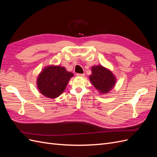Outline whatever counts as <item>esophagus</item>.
<instances>
[{
    "instance_id": "34e87169",
    "label": "esophagus",
    "mask_w": 157,
    "mask_h": 157,
    "mask_svg": "<svg viewBox=\"0 0 157 157\" xmlns=\"http://www.w3.org/2000/svg\"><path fill=\"white\" fill-rule=\"evenodd\" d=\"M77 77H84V74H80V73H77Z\"/></svg>"
}]
</instances>
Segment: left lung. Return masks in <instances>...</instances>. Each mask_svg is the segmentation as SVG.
Segmentation results:
<instances>
[{
	"mask_svg": "<svg viewBox=\"0 0 157 157\" xmlns=\"http://www.w3.org/2000/svg\"><path fill=\"white\" fill-rule=\"evenodd\" d=\"M92 74L89 76L90 82L101 94H108L114 88L117 81L111 71L102 65H94Z\"/></svg>",
	"mask_w": 157,
	"mask_h": 157,
	"instance_id": "8db88e82",
	"label": "left lung"
}]
</instances>
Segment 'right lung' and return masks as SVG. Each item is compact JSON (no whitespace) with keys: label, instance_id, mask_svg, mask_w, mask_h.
<instances>
[{"label":"right lung","instance_id":"1","mask_svg":"<svg viewBox=\"0 0 157 157\" xmlns=\"http://www.w3.org/2000/svg\"><path fill=\"white\" fill-rule=\"evenodd\" d=\"M73 74L64 67L48 65L38 75L36 85L39 92L48 98H56L63 92Z\"/></svg>","mask_w":157,"mask_h":157}]
</instances>
